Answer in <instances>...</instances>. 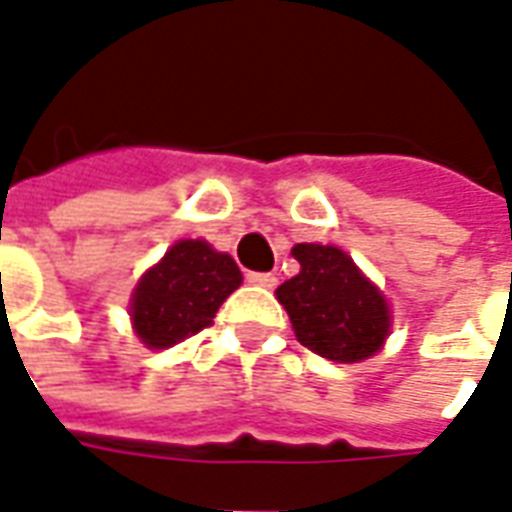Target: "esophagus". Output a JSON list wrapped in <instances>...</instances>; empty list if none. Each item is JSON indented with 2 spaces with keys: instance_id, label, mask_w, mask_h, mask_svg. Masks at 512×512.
I'll list each match as a JSON object with an SVG mask.
<instances>
[{
  "instance_id": "esophagus-1",
  "label": "esophagus",
  "mask_w": 512,
  "mask_h": 512,
  "mask_svg": "<svg viewBox=\"0 0 512 512\" xmlns=\"http://www.w3.org/2000/svg\"><path fill=\"white\" fill-rule=\"evenodd\" d=\"M248 283H253V286H264V289H272V286L278 283V278H275L272 272H248Z\"/></svg>"
}]
</instances>
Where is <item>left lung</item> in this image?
I'll return each mask as SVG.
<instances>
[{"instance_id": "1", "label": "left lung", "mask_w": 512, "mask_h": 512, "mask_svg": "<svg viewBox=\"0 0 512 512\" xmlns=\"http://www.w3.org/2000/svg\"><path fill=\"white\" fill-rule=\"evenodd\" d=\"M292 256L300 261V272L275 294L292 319L297 341L333 363L374 357L390 333L384 294L335 245L300 242Z\"/></svg>"}]
</instances>
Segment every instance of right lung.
<instances>
[{"mask_svg":"<svg viewBox=\"0 0 512 512\" xmlns=\"http://www.w3.org/2000/svg\"><path fill=\"white\" fill-rule=\"evenodd\" d=\"M240 283L242 272L229 253H218L204 240L174 242L133 289V330L149 349H169L210 327Z\"/></svg>","mask_w":512,"mask_h":512,"instance_id":"obj_1","label":"right lung"}]
</instances>
